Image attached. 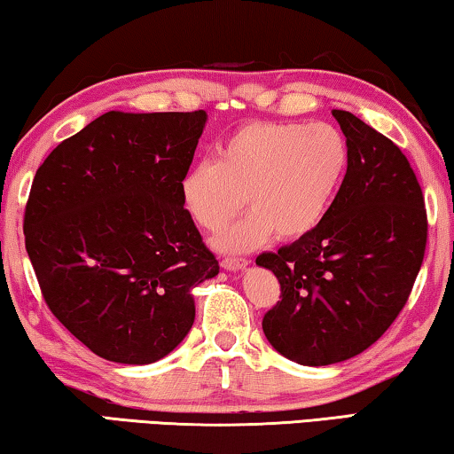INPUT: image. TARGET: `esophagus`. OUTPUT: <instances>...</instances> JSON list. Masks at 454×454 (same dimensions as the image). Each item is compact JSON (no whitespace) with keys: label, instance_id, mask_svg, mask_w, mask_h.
<instances>
[{"label":"esophagus","instance_id":"1","mask_svg":"<svg viewBox=\"0 0 454 454\" xmlns=\"http://www.w3.org/2000/svg\"><path fill=\"white\" fill-rule=\"evenodd\" d=\"M249 262L246 258H223L221 266L225 268L229 272H235V270H246Z\"/></svg>","mask_w":454,"mask_h":454}]
</instances>
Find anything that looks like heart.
Listing matches in <instances>:
<instances>
[{
	"instance_id": "obj_1",
	"label": "heart",
	"mask_w": 454,
	"mask_h": 454,
	"mask_svg": "<svg viewBox=\"0 0 454 454\" xmlns=\"http://www.w3.org/2000/svg\"><path fill=\"white\" fill-rule=\"evenodd\" d=\"M348 141L330 122L255 121L233 130L216 161L194 163L180 180V200L200 229L221 231L243 205V219L216 238L221 252H247L311 233L344 182Z\"/></svg>"
}]
</instances>
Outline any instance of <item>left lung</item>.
Returning a JSON list of instances; mask_svg holds the SVG:
<instances>
[{
  "instance_id": "obj_1",
  "label": "left lung",
  "mask_w": 454,
  "mask_h": 454,
  "mask_svg": "<svg viewBox=\"0 0 454 454\" xmlns=\"http://www.w3.org/2000/svg\"><path fill=\"white\" fill-rule=\"evenodd\" d=\"M332 114L350 160L330 211L311 233L255 258L282 297L262 330L276 352L305 366L341 363L383 336L428 239L422 188L402 149L352 113Z\"/></svg>"
}]
</instances>
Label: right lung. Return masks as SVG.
I'll return each mask as SVG.
<instances>
[{
  "label": "right lung",
  "mask_w": 454,
  "mask_h": 454,
  "mask_svg": "<svg viewBox=\"0 0 454 454\" xmlns=\"http://www.w3.org/2000/svg\"><path fill=\"white\" fill-rule=\"evenodd\" d=\"M205 122L110 110L36 169L26 252L52 315L98 356H168L194 324L192 288L219 274L180 200Z\"/></svg>",
  "instance_id": "right-lung-1"
}]
</instances>
